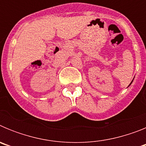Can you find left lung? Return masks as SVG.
Segmentation results:
<instances>
[{
    "mask_svg": "<svg viewBox=\"0 0 146 146\" xmlns=\"http://www.w3.org/2000/svg\"><path fill=\"white\" fill-rule=\"evenodd\" d=\"M132 81H133V80H132ZM132 81H131V83H130V84H129V86L131 84V82H132Z\"/></svg>",
    "mask_w": 146,
    "mask_h": 146,
    "instance_id": "obj_1",
    "label": "left lung"
}]
</instances>
